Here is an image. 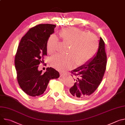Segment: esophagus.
<instances>
[{
  "label": "esophagus",
  "mask_w": 125,
  "mask_h": 125,
  "mask_svg": "<svg viewBox=\"0 0 125 125\" xmlns=\"http://www.w3.org/2000/svg\"><path fill=\"white\" fill-rule=\"evenodd\" d=\"M60 76H61V77H62V76H64L66 75V73H62V72H61V73H60Z\"/></svg>",
  "instance_id": "obj_1"
}]
</instances>
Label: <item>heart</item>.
Wrapping results in <instances>:
<instances>
[{
    "label": "heart",
    "instance_id": "obj_1",
    "mask_svg": "<svg viewBox=\"0 0 125 125\" xmlns=\"http://www.w3.org/2000/svg\"><path fill=\"white\" fill-rule=\"evenodd\" d=\"M63 43L69 45L67 54L62 56L55 55L51 60V65L55 69L64 71L73 68L81 66L90 62L96 55L99 42L97 37L93 33L87 32L75 27L65 28L59 32ZM58 40L54 34L48 38L47 51L53 54L57 49Z\"/></svg>",
    "mask_w": 125,
    "mask_h": 125
}]
</instances>
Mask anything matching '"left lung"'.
<instances>
[{
	"instance_id": "1",
	"label": "left lung",
	"mask_w": 125,
	"mask_h": 125,
	"mask_svg": "<svg viewBox=\"0 0 125 125\" xmlns=\"http://www.w3.org/2000/svg\"><path fill=\"white\" fill-rule=\"evenodd\" d=\"M106 64L105 43L100 38L98 49L94 58L87 64L71 71V73L77 78L74 79V86L69 90L70 95L76 99L81 100L94 93L103 79Z\"/></svg>"
}]
</instances>
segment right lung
I'll use <instances>...</instances> for the list:
<instances>
[{
  "label": "right lung",
  "instance_id": "add662e5",
  "mask_svg": "<svg viewBox=\"0 0 125 125\" xmlns=\"http://www.w3.org/2000/svg\"><path fill=\"white\" fill-rule=\"evenodd\" d=\"M56 25L40 24L29 30L22 38L15 57L17 78L22 90L28 95L37 96L44 93L49 81L57 79L59 73L52 68L42 73L38 67L47 55V41L54 33Z\"/></svg>",
  "mask_w": 125,
  "mask_h": 125
}]
</instances>
